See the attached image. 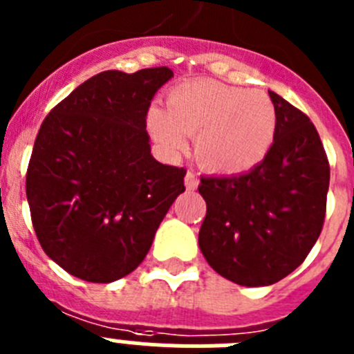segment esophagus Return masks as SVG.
I'll use <instances>...</instances> for the list:
<instances>
[{
	"mask_svg": "<svg viewBox=\"0 0 354 354\" xmlns=\"http://www.w3.org/2000/svg\"><path fill=\"white\" fill-rule=\"evenodd\" d=\"M184 183H186L187 189H196V186H198V175L195 171H187Z\"/></svg>",
	"mask_w": 354,
	"mask_h": 354,
	"instance_id": "1",
	"label": "esophagus"
}]
</instances>
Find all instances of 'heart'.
Listing matches in <instances>:
<instances>
[{
	"label": "heart",
	"mask_w": 354,
	"mask_h": 354,
	"mask_svg": "<svg viewBox=\"0 0 354 354\" xmlns=\"http://www.w3.org/2000/svg\"><path fill=\"white\" fill-rule=\"evenodd\" d=\"M149 127L162 147L184 149L195 136L198 162L216 174H243L266 158L277 134V111L259 90L189 80L168 92L167 111L150 109Z\"/></svg>",
	"instance_id": "b5f03b06"
}]
</instances>
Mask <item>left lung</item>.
<instances>
[{
  "label": "left lung",
  "mask_w": 354,
  "mask_h": 354,
  "mask_svg": "<svg viewBox=\"0 0 354 354\" xmlns=\"http://www.w3.org/2000/svg\"><path fill=\"white\" fill-rule=\"evenodd\" d=\"M273 145L257 167L232 177H202L207 212L198 245L216 273L239 286H271L310 253L326 216L330 162L301 109L270 92Z\"/></svg>",
  "instance_id": "1"
}]
</instances>
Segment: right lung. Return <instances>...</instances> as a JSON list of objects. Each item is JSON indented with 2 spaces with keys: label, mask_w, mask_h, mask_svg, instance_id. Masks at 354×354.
Here are the masks:
<instances>
[{
  "label": "right lung",
  "mask_w": 354,
  "mask_h": 354,
  "mask_svg": "<svg viewBox=\"0 0 354 354\" xmlns=\"http://www.w3.org/2000/svg\"><path fill=\"white\" fill-rule=\"evenodd\" d=\"M168 67L104 71L44 118L26 171L37 239L84 282L109 283L142 264L186 168L150 154L147 113Z\"/></svg>",
  "instance_id": "add662e5"
}]
</instances>
